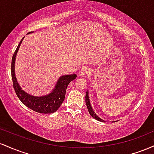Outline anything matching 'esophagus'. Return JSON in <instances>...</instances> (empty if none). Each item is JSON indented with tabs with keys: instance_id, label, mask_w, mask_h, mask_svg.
I'll list each match as a JSON object with an SVG mask.
<instances>
[{
	"instance_id": "1",
	"label": "esophagus",
	"mask_w": 154,
	"mask_h": 154,
	"mask_svg": "<svg viewBox=\"0 0 154 154\" xmlns=\"http://www.w3.org/2000/svg\"><path fill=\"white\" fill-rule=\"evenodd\" d=\"M89 69L88 68H86V67H84L80 70V72H79V74L80 75H87L88 74H89Z\"/></svg>"
}]
</instances>
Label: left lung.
<instances>
[{
    "label": "left lung",
    "instance_id": "1",
    "mask_svg": "<svg viewBox=\"0 0 154 154\" xmlns=\"http://www.w3.org/2000/svg\"><path fill=\"white\" fill-rule=\"evenodd\" d=\"M86 107H87V109H88V111H89V114H90L91 116L93 117V118L95 119L96 120L100 121V122H105V121H103V119L99 118V117H98L94 113V110H93L92 108H91V105H90V102H89V96H88V92L86 93Z\"/></svg>",
    "mask_w": 154,
    "mask_h": 154
}]
</instances>
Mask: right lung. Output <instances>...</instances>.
Returning <instances> with one entry per match:
<instances>
[{
	"mask_svg": "<svg viewBox=\"0 0 154 154\" xmlns=\"http://www.w3.org/2000/svg\"><path fill=\"white\" fill-rule=\"evenodd\" d=\"M29 32V33H30ZM22 38L14 53L11 60V78L13 86L18 98L24 105L34 111L41 113H52L58 110L65 100V92L68 84L76 78L75 74L63 75L60 78L56 87L51 93L46 96L34 97L25 93L17 83L14 73L15 57L21 44Z\"/></svg>",
	"mask_w": 154,
	"mask_h": 154,
	"instance_id": "1",
	"label": "right lung"
}]
</instances>
